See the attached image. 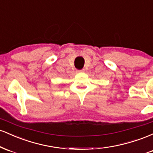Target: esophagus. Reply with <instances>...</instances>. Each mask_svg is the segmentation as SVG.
Returning <instances> with one entry per match:
<instances>
[{"label":"esophagus","mask_w":153,"mask_h":153,"mask_svg":"<svg viewBox=\"0 0 153 153\" xmlns=\"http://www.w3.org/2000/svg\"><path fill=\"white\" fill-rule=\"evenodd\" d=\"M82 71H83L82 70H81V71H78H78H76V73H80V72H82Z\"/></svg>","instance_id":"obj_1"}]
</instances>
